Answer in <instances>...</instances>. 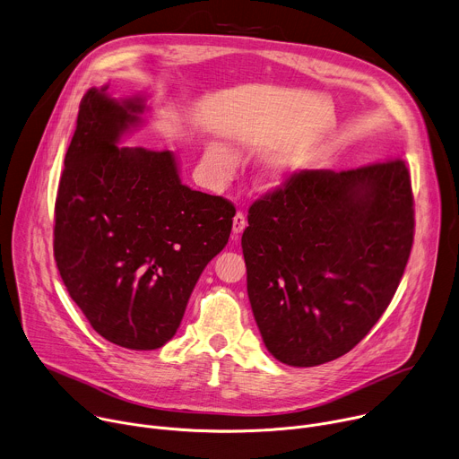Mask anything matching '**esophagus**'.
<instances>
[{
  "label": "esophagus",
  "instance_id": "obj_1",
  "mask_svg": "<svg viewBox=\"0 0 459 459\" xmlns=\"http://www.w3.org/2000/svg\"><path fill=\"white\" fill-rule=\"evenodd\" d=\"M245 227H247V220H245V216H243L241 212H238V214L234 216V220H232V236L238 238V236L243 232Z\"/></svg>",
  "mask_w": 459,
  "mask_h": 459
}]
</instances>
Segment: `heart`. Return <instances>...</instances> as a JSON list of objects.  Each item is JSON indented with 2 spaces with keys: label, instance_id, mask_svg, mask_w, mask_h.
<instances>
[{
  "label": "heart",
  "instance_id": "1",
  "mask_svg": "<svg viewBox=\"0 0 459 459\" xmlns=\"http://www.w3.org/2000/svg\"><path fill=\"white\" fill-rule=\"evenodd\" d=\"M207 156H209V161L212 163L216 174L221 179H227L232 176V172L236 169V160L227 147H223L220 143H211ZM289 174H290V161L287 158L276 156L261 165V169L257 172V183L264 188H276L285 183Z\"/></svg>",
  "mask_w": 459,
  "mask_h": 459
}]
</instances>
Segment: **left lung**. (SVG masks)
Instances as JSON below:
<instances>
[{"mask_svg":"<svg viewBox=\"0 0 459 459\" xmlns=\"http://www.w3.org/2000/svg\"><path fill=\"white\" fill-rule=\"evenodd\" d=\"M402 160L301 170L248 209L247 292L267 351L316 367L352 351L400 285L414 239Z\"/></svg>","mask_w":459,"mask_h":459,"instance_id":"1","label":"left lung"}]
</instances>
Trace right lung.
<instances>
[{"mask_svg": "<svg viewBox=\"0 0 459 459\" xmlns=\"http://www.w3.org/2000/svg\"><path fill=\"white\" fill-rule=\"evenodd\" d=\"M107 91L92 87L80 103L56 195L54 257L100 336L154 351L176 334L236 209L183 185L174 152L119 147L143 123L147 96Z\"/></svg>", "mask_w": 459, "mask_h": 459, "instance_id": "obj_1", "label": "right lung"}]
</instances>
